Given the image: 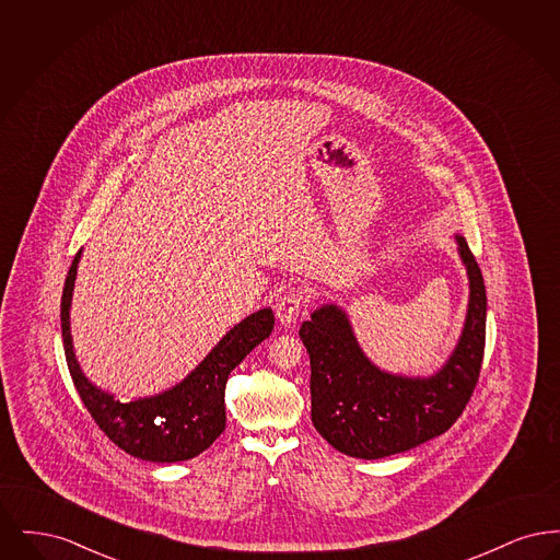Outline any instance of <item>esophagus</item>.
<instances>
[{"mask_svg": "<svg viewBox=\"0 0 560 560\" xmlns=\"http://www.w3.org/2000/svg\"><path fill=\"white\" fill-rule=\"evenodd\" d=\"M304 306H306V295H304V292L300 288H288L285 293L279 298L277 306H275L277 319L281 320L283 325H292L300 317Z\"/></svg>", "mask_w": 560, "mask_h": 560, "instance_id": "obj_1", "label": "esophagus"}]
</instances>
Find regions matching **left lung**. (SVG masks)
<instances>
[{"instance_id":"1","label":"left lung","mask_w":560,"mask_h":560,"mask_svg":"<svg viewBox=\"0 0 560 560\" xmlns=\"http://www.w3.org/2000/svg\"><path fill=\"white\" fill-rule=\"evenodd\" d=\"M455 241L470 298L457 347L439 372L407 377L375 368L336 304H323L302 323L300 338L311 357V416L334 450L361 459L407 452L450 430L466 409L485 352L487 293L468 243L462 235Z\"/></svg>"}]
</instances>
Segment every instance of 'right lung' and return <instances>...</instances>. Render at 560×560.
I'll return each mask as SVG.
<instances>
[{
    "mask_svg": "<svg viewBox=\"0 0 560 560\" xmlns=\"http://www.w3.org/2000/svg\"><path fill=\"white\" fill-rule=\"evenodd\" d=\"M80 258L81 249L65 281L60 329L69 372L92 420L119 450L144 462L172 464L206 452L226 427L224 388L229 373L270 336L275 327L272 311L262 308L237 323L174 388L155 397L121 402L96 388L75 359L69 311Z\"/></svg>",
    "mask_w": 560,
    "mask_h": 560,
    "instance_id": "1",
    "label": "right lung"
}]
</instances>
